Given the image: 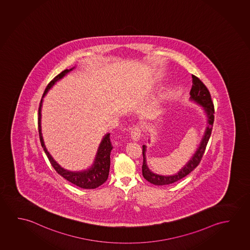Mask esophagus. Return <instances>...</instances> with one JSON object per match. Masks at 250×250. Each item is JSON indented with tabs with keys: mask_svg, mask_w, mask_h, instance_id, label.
<instances>
[{
	"mask_svg": "<svg viewBox=\"0 0 250 250\" xmlns=\"http://www.w3.org/2000/svg\"><path fill=\"white\" fill-rule=\"evenodd\" d=\"M140 136H141V130H140L139 126L136 125L131 129V138L135 141H138L140 139Z\"/></svg>",
	"mask_w": 250,
	"mask_h": 250,
	"instance_id": "esophagus-1",
	"label": "esophagus"
}]
</instances>
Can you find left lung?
Wrapping results in <instances>:
<instances>
[{"mask_svg":"<svg viewBox=\"0 0 250 250\" xmlns=\"http://www.w3.org/2000/svg\"><path fill=\"white\" fill-rule=\"evenodd\" d=\"M189 93H190V100L195 101L197 104H199L200 105H202L204 107V110L205 111L208 118V126L206 128V131L202 139V141L200 143L199 147L197 148L196 152L193 155L191 159L184 166V168L180 169L179 172L177 173L176 175H173V176H160V175L150 171V169L148 168L147 164H146V146H143V177L153 185H171L173 183H176L177 181L186 177L198 166L200 162L203 158L204 151L206 150V146H207L208 139L211 135L214 119H215V116H214L215 108H214V104L212 102L211 95L209 93V91L206 87V85L195 75H192V88L190 90Z\"/></svg>","mask_w":250,"mask_h":250,"instance_id":"8db88e82","label":"left lung"}]
</instances>
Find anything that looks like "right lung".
I'll use <instances>...</instances> for the list:
<instances>
[{
	"label": "right lung",
	"mask_w": 250,
	"mask_h": 250,
	"mask_svg": "<svg viewBox=\"0 0 250 250\" xmlns=\"http://www.w3.org/2000/svg\"><path fill=\"white\" fill-rule=\"evenodd\" d=\"M73 68L71 69H65L62 71V73H59L57 76L52 80L49 82V84L46 85V89L43 93V97L46 95V92L48 90L55 84V82L60 81L61 79L64 77L65 74L69 73ZM42 99L40 102V106H39V116H38V129L39 136H40V140L41 144L42 146L43 150L46 153V157L48 160L50 161V164L54 167V169L56 170L58 174H60L62 177L72 183L78 187L82 188H98L100 185H103L105 181L107 180L108 175H109V170H110V154L113 146H111V139H110V133L105 135L104 139L100 143L99 149L97 151L96 158L94 160V163L91 168L82 170V171H69L66 169H63L62 166H59L57 162L54 161V158H52L49 152L46 150V146L43 142L42 134V128H41V110H42Z\"/></svg>",
	"instance_id": "1"
}]
</instances>
